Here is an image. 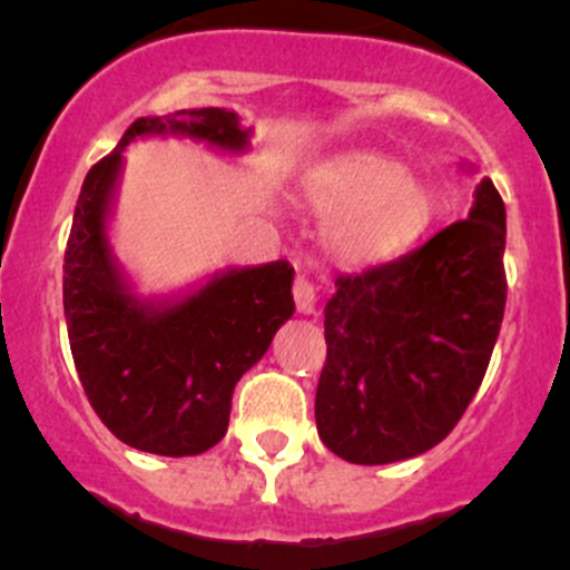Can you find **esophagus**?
<instances>
[{
    "mask_svg": "<svg viewBox=\"0 0 570 570\" xmlns=\"http://www.w3.org/2000/svg\"><path fill=\"white\" fill-rule=\"evenodd\" d=\"M292 295H295V306L301 314H314L317 312V289H314L312 281L306 275H297L295 286H292Z\"/></svg>",
    "mask_w": 570,
    "mask_h": 570,
    "instance_id": "obj_1",
    "label": "esophagus"
}]
</instances>
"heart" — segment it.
Returning a JSON list of instances; mask_svg holds the SVG:
<instances>
[{
	"label": "heart",
	"instance_id": "heart-1",
	"mask_svg": "<svg viewBox=\"0 0 570 570\" xmlns=\"http://www.w3.org/2000/svg\"><path fill=\"white\" fill-rule=\"evenodd\" d=\"M308 204L325 217V243L344 264L394 258L430 226L435 198L422 176L392 157L347 151L325 159L306 178Z\"/></svg>",
	"mask_w": 570,
	"mask_h": 570
}]
</instances>
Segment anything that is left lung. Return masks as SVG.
Returning a JSON list of instances; mask_svg holds the SVG:
<instances>
[{
    "mask_svg": "<svg viewBox=\"0 0 570 570\" xmlns=\"http://www.w3.org/2000/svg\"><path fill=\"white\" fill-rule=\"evenodd\" d=\"M504 204L491 178L469 217L422 248L338 275L325 306L320 439L361 465L433 450L474 400L508 301Z\"/></svg>",
    "mask_w": 570,
    "mask_h": 570,
    "instance_id": "obj_1",
    "label": "left lung"
}]
</instances>
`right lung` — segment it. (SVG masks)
I'll use <instances>...</instances> for the list:
<instances>
[{"instance_id":"obj_1","label":"right lung","mask_w":570,"mask_h":570,"mask_svg":"<svg viewBox=\"0 0 570 570\" xmlns=\"http://www.w3.org/2000/svg\"><path fill=\"white\" fill-rule=\"evenodd\" d=\"M146 137H189L243 154L250 129L220 107L137 118L85 176L62 264V306L73 364L109 433L140 452L200 455L228 430L239 377L295 314L286 258L228 267L170 297H140L109 245L124 148Z\"/></svg>"}]
</instances>
